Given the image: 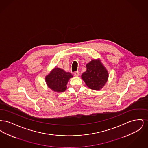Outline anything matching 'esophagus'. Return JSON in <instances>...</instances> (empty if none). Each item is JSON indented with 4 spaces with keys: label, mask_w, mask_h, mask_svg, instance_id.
I'll return each mask as SVG.
<instances>
[{
    "label": "esophagus",
    "mask_w": 148,
    "mask_h": 148,
    "mask_svg": "<svg viewBox=\"0 0 148 148\" xmlns=\"http://www.w3.org/2000/svg\"><path fill=\"white\" fill-rule=\"evenodd\" d=\"M79 72L78 71H75L74 73V76H75V77H78L79 75Z\"/></svg>",
    "instance_id": "obj_1"
}]
</instances>
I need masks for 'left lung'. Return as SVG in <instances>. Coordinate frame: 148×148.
I'll use <instances>...</instances> for the list:
<instances>
[{"label":"left lung","mask_w":148,"mask_h":148,"mask_svg":"<svg viewBox=\"0 0 148 148\" xmlns=\"http://www.w3.org/2000/svg\"><path fill=\"white\" fill-rule=\"evenodd\" d=\"M86 71L82 75L86 85L91 89H102L108 81L109 74L99 59H93L86 65Z\"/></svg>","instance_id":"left-lung-1"}]
</instances>
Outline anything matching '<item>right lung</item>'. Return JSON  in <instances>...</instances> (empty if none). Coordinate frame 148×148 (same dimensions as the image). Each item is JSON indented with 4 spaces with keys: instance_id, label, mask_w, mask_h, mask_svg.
<instances>
[{
    "instance_id": "obj_1",
    "label": "right lung",
    "mask_w": 148,
    "mask_h": 148,
    "mask_svg": "<svg viewBox=\"0 0 148 148\" xmlns=\"http://www.w3.org/2000/svg\"><path fill=\"white\" fill-rule=\"evenodd\" d=\"M73 77L71 73L66 72L59 68H55L46 76L45 82L48 86L54 92H62L66 89L69 79Z\"/></svg>"
}]
</instances>
